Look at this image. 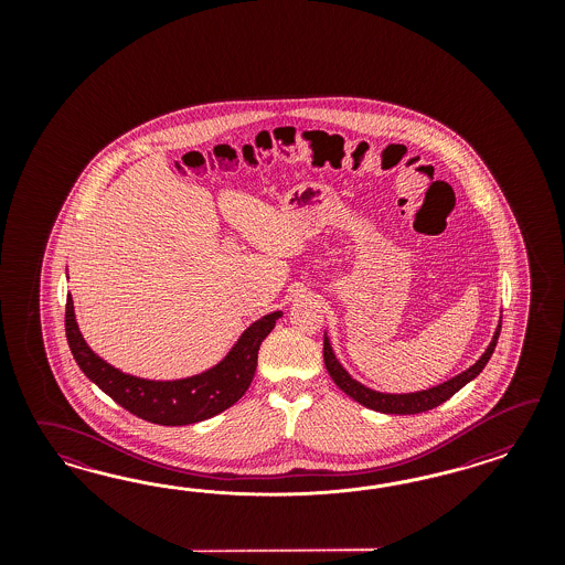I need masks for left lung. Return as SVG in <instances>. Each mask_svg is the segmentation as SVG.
<instances>
[{
	"label": "left lung",
	"instance_id": "obj_1",
	"mask_svg": "<svg viewBox=\"0 0 565 565\" xmlns=\"http://www.w3.org/2000/svg\"><path fill=\"white\" fill-rule=\"evenodd\" d=\"M499 331H501V321H499L495 335H493L491 343L487 345L484 354L470 369H466L460 375L451 376L449 381H444L441 385L428 387L423 392H414V394H383V392H375V390L359 383L356 379H352V375L343 369L340 360L335 356L327 333L326 342H323V359H326L327 371H329L331 379L335 381V385L342 390L343 394L350 395L362 406H366L371 411L383 412V414H418V412L437 408L439 404L447 402L451 395L458 394L466 383H470L472 379L480 375V371L487 366V362L493 356V350H495L497 340H499Z\"/></svg>",
	"mask_w": 565,
	"mask_h": 565
}]
</instances>
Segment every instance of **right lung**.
<instances>
[{
	"mask_svg": "<svg viewBox=\"0 0 565 565\" xmlns=\"http://www.w3.org/2000/svg\"><path fill=\"white\" fill-rule=\"evenodd\" d=\"M279 317L281 310L260 317L244 329L238 342L215 366L199 375L173 381L128 375L97 356L78 329L70 294L66 300V338L81 371L121 408L154 425L182 427L227 411L246 394L257 371L258 348L274 331Z\"/></svg>",
	"mask_w": 565,
	"mask_h": 565,
	"instance_id": "obj_1",
	"label": "right lung"
}]
</instances>
